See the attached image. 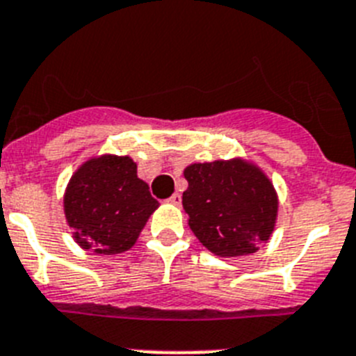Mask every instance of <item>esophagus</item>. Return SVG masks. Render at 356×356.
Wrapping results in <instances>:
<instances>
[{
	"instance_id": "1",
	"label": "esophagus",
	"mask_w": 356,
	"mask_h": 356,
	"mask_svg": "<svg viewBox=\"0 0 356 356\" xmlns=\"http://www.w3.org/2000/svg\"><path fill=\"white\" fill-rule=\"evenodd\" d=\"M168 202H170V204H173V206L181 204V193H177V192L173 193V195L168 199Z\"/></svg>"
}]
</instances>
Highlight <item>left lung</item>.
Returning <instances> with one entry per match:
<instances>
[{"label":"left lung","mask_w":356,"mask_h":356,"mask_svg":"<svg viewBox=\"0 0 356 356\" xmlns=\"http://www.w3.org/2000/svg\"><path fill=\"white\" fill-rule=\"evenodd\" d=\"M184 179L188 226L211 253L252 255L268 243L277 222L279 197L257 164L241 157L193 163L184 168Z\"/></svg>","instance_id":"8db88e82"}]
</instances>
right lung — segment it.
<instances>
[{
	"instance_id": "right-lung-1",
	"label": "right lung",
	"mask_w": 356,
	"mask_h": 356,
	"mask_svg": "<svg viewBox=\"0 0 356 356\" xmlns=\"http://www.w3.org/2000/svg\"><path fill=\"white\" fill-rule=\"evenodd\" d=\"M74 241L97 255L130 250L159 208L128 155L104 154L74 172L63 197Z\"/></svg>"
}]
</instances>
